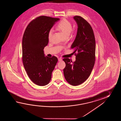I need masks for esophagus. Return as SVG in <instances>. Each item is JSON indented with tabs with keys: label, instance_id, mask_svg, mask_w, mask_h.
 I'll return each mask as SVG.
<instances>
[{
	"label": "esophagus",
	"instance_id": "1",
	"mask_svg": "<svg viewBox=\"0 0 121 121\" xmlns=\"http://www.w3.org/2000/svg\"><path fill=\"white\" fill-rule=\"evenodd\" d=\"M58 61H61L62 60V59L61 58H59L58 59Z\"/></svg>",
	"mask_w": 121,
	"mask_h": 121
}]
</instances>
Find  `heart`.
Listing matches in <instances>:
<instances>
[{"instance_id": "1", "label": "heart", "mask_w": 121, "mask_h": 121, "mask_svg": "<svg viewBox=\"0 0 121 121\" xmlns=\"http://www.w3.org/2000/svg\"><path fill=\"white\" fill-rule=\"evenodd\" d=\"M57 30L67 37L73 32L72 25L69 21L64 18L60 22L57 27ZM53 35V30L51 29L48 33V39L51 41Z\"/></svg>"}]
</instances>
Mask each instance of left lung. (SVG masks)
Returning <instances> with one entry per match:
<instances>
[{
    "label": "left lung",
    "instance_id": "left-lung-1",
    "mask_svg": "<svg viewBox=\"0 0 121 121\" xmlns=\"http://www.w3.org/2000/svg\"><path fill=\"white\" fill-rule=\"evenodd\" d=\"M73 18L78 29L71 48L74 50L76 60L73 62L69 58L63 59L66 64L63 71L67 82L76 86L84 82L91 73L95 61V41L89 22L80 16H75Z\"/></svg>",
    "mask_w": 121,
    "mask_h": 121
}]
</instances>
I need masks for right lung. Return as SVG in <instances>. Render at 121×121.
I'll use <instances>...</instances> for the list:
<instances>
[{
  "label": "right lung",
  "mask_w": 121,
  "mask_h": 121,
  "mask_svg": "<svg viewBox=\"0 0 121 121\" xmlns=\"http://www.w3.org/2000/svg\"><path fill=\"white\" fill-rule=\"evenodd\" d=\"M59 18L40 16L31 21L26 27L22 41L23 65L28 77L36 85L49 83L57 57H45L44 48L48 43V33Z\"/></svg>",
  "instance_id": "1"
}]
</instances>
